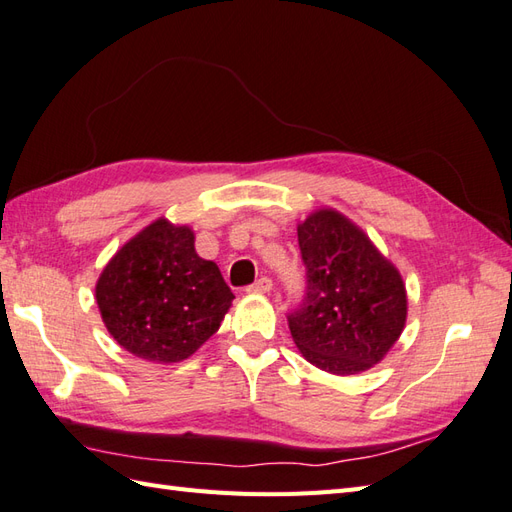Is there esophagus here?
I'll return each instance as SVG.
<instances>
[{"instance_id":"obj_1","label":"esophagus","mask_w":512,"mask_h":512,"mask_svg":"<svg viewBox=\"0 0 512 512\" xmlns=\"http://www.w3.org/2000/svg\"><path fill=\"white\" fill-rule=\"evenodd\" d=\"M270 290H272V281L268 277H261L253 285L246 287V292H251V294H268Z\"/></svg>"}]
</instances>
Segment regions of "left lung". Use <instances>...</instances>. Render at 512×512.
<instances>
[{"label":"left lung","instance_id":"obj_1","mask_svg":"<svg viewBox=\"0 0 512 512\" xmlns=\"http://www.w3.org/2000/svg\"><path fill=\"white\" fill-rule=\"evenodd\" d=\"M307 268L303 305L287 324L311 365L350 376L381 363L406 322V290L398 268L355 222L318 209L298 225Z\"/></svg>","mask_w":512,"mask_h":512}]
</instances>
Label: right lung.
Masks as SVG:
<instances>
[{"label":"right lung","mask_w":512,"mask_h":512,"mask_svg":"<svg viewBox=\"0 0 512 512\" xmlns=\"http://www.w3.org/2000/svg\"><path fill=\"white\" fill-rule=\"evenodd\" d=\"M101 320L131 355L177 363L212 337L235 298L214 261L194 251V231L157 218L103 268Z\"/></svg>","instance_id":"1"}]
</instances>
